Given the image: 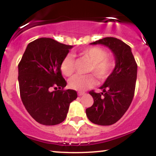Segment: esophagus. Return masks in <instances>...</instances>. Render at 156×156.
<instances>
[{
  "instance_id": "obj_1",
  "label": "esophagus",
  "mask_w": 156,
  "mask_h": 156,
  "mask_svg": "<svg viewBox=\"0 0 156 156\" xmlns=\"http://www.w3.org/2000/svg\"><path fill=\"white\" fill-rule=\"evenodd\" d=\"M86 93L85 92H78V94L79 96H82V95H84V94H85Z\"/></svg>"
}]
</instances>
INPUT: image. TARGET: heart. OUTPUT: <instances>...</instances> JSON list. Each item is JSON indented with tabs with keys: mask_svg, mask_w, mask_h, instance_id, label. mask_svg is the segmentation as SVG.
Segmentation results:
<instances>
[{
	"mask_svg": "<svg viewBox=\"0 0 156 156\" xmlns=\"http://www.w3.org/2000/svg\"><path fill=\"white\" fill-rule=\"evenodd\" d=\"M80 55L90 62L87 73H92L100 80H105L112 74L116 66V61L108 55L104 48L94 46L83 50ZM61 70L64 76L69 77L75 71V61L70 54L66 55L61 62ZM95 85L92 75L73 76L69 80V87L75 90L83 91Z\"/></svg>",
	"mask_w": 156,
	"mask_h": 156,
	"instance_id": "1",
	"label": "heart"
}]
</instances>
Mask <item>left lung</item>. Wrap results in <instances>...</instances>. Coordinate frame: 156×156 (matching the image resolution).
<instances>
[{
    "label": "left lung",
    "instance_id": "obj_1",
    "mask_svg": "<svg viewBox=\"0 0 156 156\" xmlns=\"http://www.w3.org/2000/svg\"><path fill=\"white\" fill-rule=\"evenodd\" d=\"M91 44H102L112 50L116 66L101 87L103 92H89L94 103L86 109L87 117L99 125H111L120 119L131 103L135 93L137 64L129 45L115 37H105Z\"/></svg>",
    "mask_w": 156,
    "mask_h": 156
}]
</instances>
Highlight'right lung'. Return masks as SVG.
I'll list each match as a JSON object with an SVG mask.
<instances>
[{
  "label": "right lung",
  "instance_id": "right-lung-1",
  "mask_svg": "<svg viewBox=\"0 0 156 156\" xmlns=\"http://www.w3.org/2000/svg\"><path fill=\"white\" fill-rule=\"evenodd\" d=\"M72 45L51 38L30 42L18 64L20 94L34 119L44 125L62 122L69 104L78 97L76 91L64 89L67 81L61 71V62Z\"/></svg>",
  "mask_w": 156,
  "mask_h": 156
}]
</instances>
